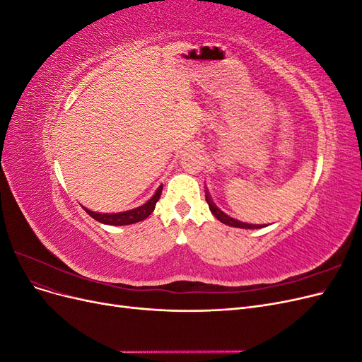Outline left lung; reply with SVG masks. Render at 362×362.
Wrapping results in <instances>:
<instances>
[{"mask_svg":"<svg viewBox=\"0 0 362 362\" xmlns=\"http://www.w3.org/2000/svg\"><path fill=\"white\" fill-rule=\"evenodd\" d=\"M205 199L208 202V206H210V211L218 218V221H221L225 225L234 226V228H243V229H255V228H264V226H267V225H250V223L240 222V221H235V218H233V217H229L228 214H225L222 210H218V208L216 206V204L210 198V193H208V190H205Z\"/></svg>","mask_w":362,"mask_h":362,"instance_id":"1","label":"left lung"}]
</instances>
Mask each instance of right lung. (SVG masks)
I'll use <instances>...</instances> for the list:
<instances>
[{
  "instance_id": "right-lung-1",
  "label": "right lung",
  "mask_w": 362,
  "mask_h": 362,
  "mask_svg": "<svg viewBox=\"0 0 362 362\" xmlns=\"http://www.w3.org/2000/svg\"><path fill=\"white\" fill-rule=\"evenodd\" d=\"M161 190H163V184L157 189L156 194L152 196V198L137 208H133V210H128V211H122V213H95L89 208H84L87 211V214L92 216L95 221L101 222L104 225H115V226H120V225H133L137 223L140 221H145V218L154 211L156 204L158 202L160 196H161Z\"/></svg>"
}]
</instances>
